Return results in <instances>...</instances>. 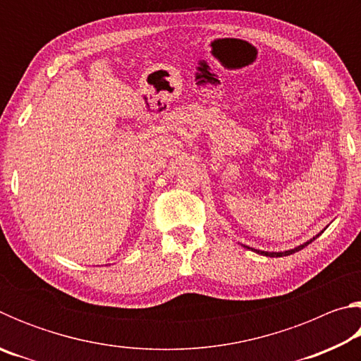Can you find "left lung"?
Returning a JSON list of instances; mask_svg holds the SVG:
<instances>
[{
	"instance_id": "8db88e82",
	"label": "left lung",
	"mask_w": 361,
	"mask_h": 361,
	"mask_svg": "<svg viewBox=\"0 0 361 361\" xmlns=\"http://www.w3.org/2000/svg\"><path fill=\"white\" fill-rule=\"evenodd\" d=\"M325 231V229H323ZM322 231V232H323ZM320 232V234H322ZM320 234H317L315 237H312V239L310 240H307V242H304V243H301V245H298V247H295V248H290V250H285V252H262V250H256V248H252V247H247V245H243L245 248H248V250H252V252H256L258 255H262V256H269V258H280V256H288V255H293V253H296V252H299V250H302L304 247H307L310 242H314L317 237H319Z\"/></svg>"
}]
</instances>
